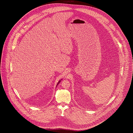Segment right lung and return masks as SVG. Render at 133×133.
Masks as SVG:
<instances>
[{
    "label": "right lung",
    "instance_id": "add662e5",
    "mask_svg": "<svg viewBox=\"0 0 133 133\" xmlns=\"http://www.w3.org/2000/svg\"><path fill=\"white\" fill-rule=\"evenodd\" d=\"M60 81H61V80H59V82H58V83H57V85H56V86H57V85H58V84H59V82H60Z\"/></svg>",
    "mask_w": 133,
    "mask_h": 133
}]
</instances>
